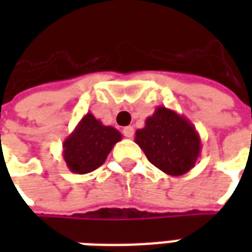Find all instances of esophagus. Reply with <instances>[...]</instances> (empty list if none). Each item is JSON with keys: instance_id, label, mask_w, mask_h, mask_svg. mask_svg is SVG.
I'll use <instances>...</instances> for the list:
<instances>
[{"instance_id": "34e87169", "label": "esophagus", "mask_w": 252, "mask_h": 252, "mask_svg": "<svg viewBox=\"0 0 252 252\" xmlns=\"http://www.w3.org/2000/svg\"><path fill=\"white\" fill-rule=\"evenodd\" d=\"M133 126H126L124 129H123V133H124V136L126 137H132L133 136Z\"/></svg>"}]
</instances>
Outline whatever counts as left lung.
<instances>
[{
    "instance_id": "1",
    "label": "left lung",
    "mask_w": 252,
    "mask_h": 252,
    "mask_svg": "<svg viewBox=\"0 0 252 252\" xmlns=\"http://www.w3.org/2000/svg\"><path fill=\"white\" fill-rule=\"evenodd\" d=\"M139 144L151 163L169 175H182L194 167L201 153V139L185 116L166 106H158L146 126L137 129Z\"/></svg>"
}]
</instances>
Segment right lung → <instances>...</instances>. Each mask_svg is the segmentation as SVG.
Instances as JSON below:
<instances>
[{"instance_id": "1", "label": "right lung", "mask_w": 252, "mask_h": 252, "mask_svg": "<svg viewBox=\"0 0 252 252\" xmlns=\"http://www.w3.org/2000/svg\"><path fill=\"white\" fill-rule=\"evenodd\" d=\"M121 137L116 128L104 126L89 112L64 139L63 159L71 173L88 174L104 164Z\"/></svg>"}]
</instances>
